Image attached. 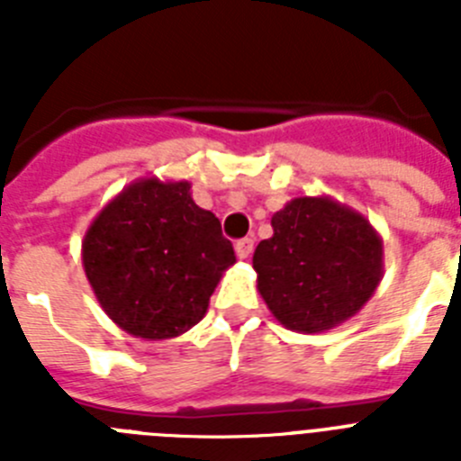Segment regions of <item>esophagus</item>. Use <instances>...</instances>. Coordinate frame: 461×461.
<instances>
[{"instance_id":"1","label":"esophagus","mask_w":461,"mask_h":461,"mask_svg":"<svg viewBox=\"0 0 461 461\" xmlns=\"http://www.w3.org/2000/svg\"><path fill=\"white\" fill-rule=\"evenodd\" d=\"M235 251H238L240 258H249L254 254V240L251 238H242L235 242Z\"/></svg>"}]
</instances>
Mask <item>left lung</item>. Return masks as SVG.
<instances>
[{
	"mask_svg": "<svg viewBox=\"0 0 461 461\" xmlns=\"http://www.w3.org/2000/svg\"><path fill=\"white\" fill-rule=\"evenodd\" d=\"M258 242V293L281 325L313 335L356 316L383 276V242L360 212L328 195L293 198Z\"/></svg>",
	"mask_w": 461,
	"mask_h": 461,
	"instance_id": "1",
	"label": "left lung"
}]
</instances>
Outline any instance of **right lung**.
<instances>
[{
	"mask_svg": "<svg viewBox=\"0 0 461 461\" xmlns=\"http://www.w3.org/2000/svg\"><path fill=\"white\" fill-rule=\"evenodd\" d=\"M235 263L221 223L191 198L189 182L142 177L117 194L83 240L94 295L124 332L173 339L205 316Z\"/></svg>",
	"mask_w": 461,
	"mask_h": 461,
	"instance_id": "obj_1",
	"label": "right lung"
}]
</instances>
